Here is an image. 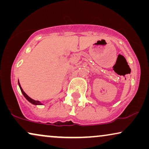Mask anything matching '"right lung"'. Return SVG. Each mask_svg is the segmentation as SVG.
I'll return each mask as SVG.
<instances>
[{
    "instance_id": "add662e5",
    "label": "right lung",
    "mask_w": 149,
    "mask_h": 149,
    "mask_svg": "<svg viewBox=\"0 0 149 149\" xmlns=\"http://www.w3.org/2000/svg\"><path fill=\"white\" fill-rule=\"evenodd\" d=\"M18 84H19V88H20V89H21V91H22V93H23V95H24V96L26 97V100H27L28 101V102H30V103H32V104H34V105H41L42 104L39 101H37V100H33V99H32V98H30V97L28 96V95L26 94V93L24 92V90L23 89H22V87H21V85H20V84H19V81H18Z\"/></svg>"
}]
</instances>
